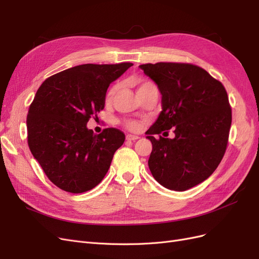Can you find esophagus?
Returning <instances> with one entry per match:
<instances>
[{
	"label": "esophagus",
	"instance_id": "esophagus-1",
	"mask_svg": "<svg viewBox=\"0 0 259 259\" xmlns=\"http://www.w3.org/2000/svg\"><path fill=\"white\" fill-rule=\"evenodd\" d=\"M139 137L137 135H132V134H127L126 135V140H130V142H135Z\"/></svg>",
	"mask_w": 259,
	"mask_h": 259
}]
</instances>
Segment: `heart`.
Returning a JSON list of instances; mask_svg holds the SVG:
<instances>
[{
  "label": "heart",
  "instance_id": "obj_1",
  "mask_svg": "<svg viewBox=\"0 0 259 259\" xmlns=\"http://www.w3.org/2000/svg\"><path fill=\"white\" fill-rule=\"evenodd\" d=\"M136 85H137L138 91H140V90L147 88V86L153 85V83L150 82V81L139 79V80H137ZM116 90H117V85H113L112 88L109 90V92L107 93V99H111L112 96L115 94ZM122 123H123L125 127H126L130 131H133V132H136V131H139L140 128H142V124H140V122H138L136 120H124Z\"/></svg>",
  "mask_w": 259,
  "mask_h": 259
}]
</instances>
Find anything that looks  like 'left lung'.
Returning a JSON list of instances; mask_svg holds the SVG:
<instances>
[{"label":"left lung","mask_w":259,"mask_h":259,"mask_svg":"<svg viewBox=\"0 0 259 259\" xmlns=\"http://www.w3.org/2000/svg\"><path fill=\"white\" fill-rule=\"evenodd\" d=\"M162 94V111L146 134L152 144L148 161L163 187L185 191L207 179L228 145L231 107L222 82L204 69L184 62L140 65ZM171 128L173 140L153 135Z\"/></svg>","instance_id":"8db88e82"}]
</instances>
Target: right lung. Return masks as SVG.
Segmentation results:
<instances>
[{
	"label": "right lung",
	"mask_w": 259,
	"mask_h": 259,
	"mask_svg": "<svg viewBox=\"0 0 259 259\" xmlns=\"http://www.w3.org/2000/svg\"><path fill=\"white\" fill-rule=\"evenodd\" d=\"M132 66L80 65L48 77L38 88L27 115L28 145L61 190L89 191L107 174L124 133L109 127L96 135L86 124L105 108L109 85Z\"/></svg>",
	"instance_id": "1"
}]
</instances>
